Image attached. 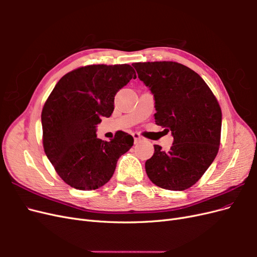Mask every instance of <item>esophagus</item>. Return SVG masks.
I'll use <instances>...</instances> for the list:
<instances>
[{
  "label": "esophagus",
  "mask_w": 257,
  "mask_h": 257,
  "mask_svg": "<svg viewBox=\"0 0 257 257\" xmlns=\"http://www.w3.org/2000/svg\"><path fill=\"white\" fill-rule=\"evenodd\" d=\"M133 137H134L135 143H138L139 141H141V139H143V136L141 134H138V133H133Z\"/></svg>",
  "instance_id": "1"
}]
</instances>
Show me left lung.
<instances>
[{
  "label": "left lung",
  "instance_id": "obj_1",
  "mask_svg": "<svg viewBox=\"0 0 257 257\" xmlns=\"http://www.w3.org/2000/svg\"><path fill=\"white\" fill-rule=\"evenodd\" d=\"M133 66L154 95L155 124L174 136L169 151L154 145L146 173L162 189H189L206 173L219 151V102L204 79L188 66L173 61L138 62Z\"/></svg>",
  "mask_w": 257,
  "mask_h": 257
}]
</instances>
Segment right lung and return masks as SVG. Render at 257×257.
<instances>
[{"label":"right lung","mask_w":257,"mask_h":257,"mask_svg":"<svg viewBox=\"0 0 257 257\" xmlns=\"http://www.w3.org/2000/svg\"><path fill=\"white\" fill-rule=\"evenodd\" d=\"M132 78L128 64L87 65L58 81L42 111L43 146L57 174L81 191L96 190L112 177L116 162L134 139L119 131L110 142L96 137L102 116L109 118L114 96Z\"/></svg>","instance_id":"obj_1"}]
</instances>
